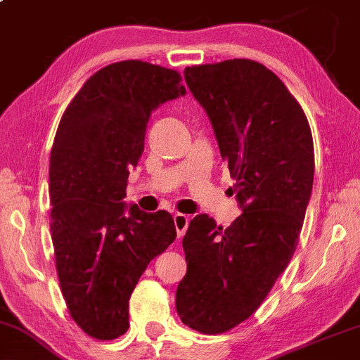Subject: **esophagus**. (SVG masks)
<instances>
[{"label":"esophagus","mask_w":360,"mask_h":360,"mask_svg":"<svg viewBox=\"0 0 360 360\" xmlns=\"http://www.w3.org/2000/svg\"><path fill=\"white\" fill-rule=\"evenodd\" d=\"M173 221H175L176 235H179V238H181L185 235V232H187L190 219H188L187 215H184V214H175V215H173Z\"/></svg>","instance_id":"obj_1"}]
</instances>
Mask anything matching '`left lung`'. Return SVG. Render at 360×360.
Returning a JSON list of instances; mask_svg holds the SVG:
<instances>
[{
    "mask_svg": "<svg viewBox=\"0 0 360 360\" xmlns=\"http://www.w3.org/2000/svg\"><path fill=\"white\" fill-rule=\"evenodd\" d=\"M184 75L214 127L242 215L227 229L207 214L190 221L175 305L190 329L221 334L260 307L294 255L312 193V131L281 78L257 61Z\"/></svg>",
    "mask_w": 360,
    "mask_h": 360,
    "instance_id": "left-lung-1",
    "label": "left lung"
}]
</instances>
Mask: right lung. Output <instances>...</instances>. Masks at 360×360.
I'll return each mask as SVG.
<instances>
[{
    "label": "right lung",
    "instance_id": "add662e5",
    "mask_svg": "<svg viewBox=\"0 0 360 360\" xmlns=\"http://www.w3.org/2000/svg\"><path fill=\"white\" fill-rule=\"evenodd\" d=\"M175 70L127 60L90 77L65 110L50 158L51 240L61 294L83 332L112 340L130 327L128 300L176 230L165 210L122 202L153 110L184 96Z\"/></svg>",
    "mask_w": 360,
    "mask_h": 360
}]
</instances>
